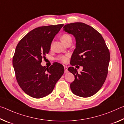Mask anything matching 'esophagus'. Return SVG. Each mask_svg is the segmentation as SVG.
Listing matches in <instances>:
<instances>
[{"label": "esophagus", "instance_id": "34e87169", "mask_svg": "<svg viewBox=\"0 0 124 124\" xmlns=\"http://www.w3.org/2000/svg\"><path fill=\"white\" fill-rule=\"evenodd\" d=\"M64 73H68V68H67V67L66 66H64Z\"/></svg>", "mask_w": 124, "mask_h": 124}]
</instances>
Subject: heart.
I'll list each match as a JSON object with an SVG mask.
<instances>
[{"instance_id":"b5f03b06","label":"heart","mask_w":124,"mask_h":124,"mask_svg":"<svg viewBox=\"0 0 124 124\" xmlns=\"http://www.w3.org/2000/svg\"><path fill=\"white\" fill-rule=\"evenodd\" d=\"M71 40H72V37H70V35L68 34H63L61 37V40L64 43L66 44L67 41ZM58 60H60L63 63H66L68 61V56L67 55H61L60 56L58 57Z\"/></svg>"}]
</instances>
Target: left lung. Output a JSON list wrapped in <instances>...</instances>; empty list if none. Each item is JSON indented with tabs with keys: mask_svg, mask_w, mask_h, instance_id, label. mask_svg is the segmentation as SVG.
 Listing matches in <instances>:
<instances>
[{
	"mask_svg": "<svg viewBox=\"0 0 124 124\" xmlns=\"http://www.w3.org/2000/svg\"><path fill=\"white\" fill-rule=\"evenodd\" d=\"M63 31L74 35L76 40L70 64L83 67L80 73L73 67L68 68L75 77L70 89L80 97L93 96L102 87L107 76L109 51L101 34L86 24L71 23L65 25Z\"/></svg>",
	"mask_w": 124,
	"mask_h": 124,
	"instance_id": "obj_1",
	"label": "left lung"
}]
</instances>
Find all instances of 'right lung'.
Here are the masks:
<instances>
[{"label":"right lung","instance_id":"1","mask_svg":"<svg viewBox=\"0 0 124 124\" xmlns=\"http://www.w3.org/2000/svg\"><path fill=\"white\" fill-rule=\"evenodd\" d=\"M63 25L38 27L17 45L12 59L16 78L22 90L31 97L40 98L49 95L63 74L64 67L59 63H54L49 68L41 65L54 36Z\"/></svg>","mask_w":124,"mask_h":124}]
</instances>
